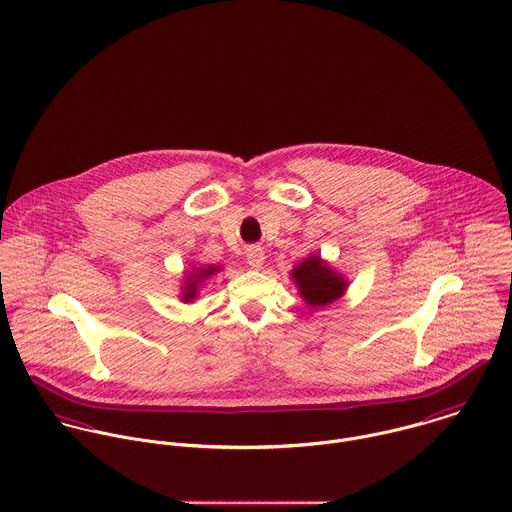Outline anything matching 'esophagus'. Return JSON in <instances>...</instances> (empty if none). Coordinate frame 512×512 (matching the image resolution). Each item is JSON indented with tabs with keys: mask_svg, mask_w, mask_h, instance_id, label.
<instances>
[{
	"mask_svg": "<svg viewBox=\"0 0 512 512\" xmlns=\"http://www.w3.org/2000/svg\"><path fill=\"white\" fill-rule=\"evenodd\" d=\"M266 256H264V250L258 248V246H252L246 250V262L250 268H262Z\"/></svg>",
	"mask_w": 512,
	"mask_h": 512,
	"instance_id": "1",
	"label": "esophagus"
}]
</instances>
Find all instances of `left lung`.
Listing matches in <instances>:
<instances>
[{
    "label": "left lung",
    "mask_w": 512,
    "mask_h": 512,
    "mask_svg": "<svg viewBox=\"0 0 512 512\" xmlns=\"http://www.w3.org/2000/svg\"><path fill=\"white\" fill-rule=\"evenodd\" d=\"M296 286L312 308H322L334 300H338L345 290V280L328 268L318 256L304 260L300 266L294 268Z\"/></svg>",
    "instance_id": "obj_1"
}]
</instances>
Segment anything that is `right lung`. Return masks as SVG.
Returning a JSON list of instances; mask_svg holds the SVG:
<instances>
[{"label":"right lung","mask_w":512,"mask_h":512,"mask_svg":"<svg viewBox=\"0 0 512 512\" xmlns=\"http://www.w3.org/2000/svg\"><path fill=\"white\" fill-rule=\"evenodd\" d=\"M214 272H216V268L208 266L206 270H198V272L194 274V278H188L186 288H184V294H182V300H194V296H196V288H198L200 280H204L206 276H210V274H214Z\"/></svg>","instance_id":"1"}]
</instances>
